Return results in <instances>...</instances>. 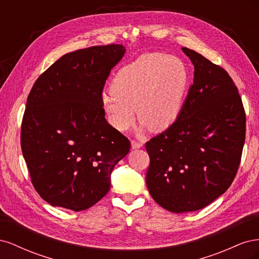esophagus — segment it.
Instances as JSON below:
<instances>
[{
	"label": "esophagus",
	"instance_id": "esophagus-1",
	"mask_svg": "<svg viewBox=\"0 0 259 259\" xmlns=\"http://www.w3.org/2000/svg\"><path fill=\"white\" fill-rule=\"evenodd\" d=\"M131 144H132V148L133 149H139V148L143 147V144L137 142V140H132Z\"/></svg>",
	"mask_w": 259,
	"mask_h": 259
}]
</instances>
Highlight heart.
<instances>
[{"label": "heart", "mask_w": 259, "mask_h": 259, "mask_svg": "<svg viewBox=\"0 0 259 259\" xmlns=\"http://www.w3.org/2000/svg\"><path fill=\"white\" fill-rule=\"evenodd\" d=\"M188 84L189 72L182 59L160 53L145 54L119 70L111 82V93L101 97V106L116 131L130 130L136 109L142 121L139 132H161L177 120Z\"/></svg>", "instance_id": "b5f03b06"}]
</instances>
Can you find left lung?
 <instances>
[{"instance_id": "left-lung-1", "label": "left lung", "mask_w": 259, "mask_h": 259, "mask_svg": "<svg viewBox=\"0 0 259 259\" xmlns=\"http://www.w3.org/2000/svg\"><path fill=\"white\" fill-rule=\"evenodd\" d=\"M194 66L193 84L175 123L146 143V183L173 213L207 206L232 184L245 142V111L225 69L182 49Z\"/></svg>"}]
</instances>
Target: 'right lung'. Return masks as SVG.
<instances>
[{"mask_svg": "<svg viewBox=\"0 0 259 259\" xmlns=\"http://www.w3.org/2000/svg\"><path fill=\"white\" fill-rule=\"evenodd\" d=\"M121 44L77 50L35 81L21 123V150L31 182L53 206L88 209L110 190L130 140L109 124L104 85L124 56Z\"/></svg>", "mask_w": 259, "mask_h": 259, "instance_id": "obj_1", "label": "right lung"}]
</instances>
